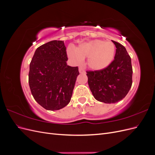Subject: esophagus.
<instances>
[{
  "label": "esophagus",
  "instance_id": "34e87169",
  "mask_svg": "<svg viewBox=\"0 0 155 155\" xmlns=\"http://www.w3.org/2000/svg\"><path fill=\"white\" fill-rule=\"evenodd\" d=\"M79 73H84V74L86 73V72L85 71V68L82 67H80L79 68Z\"/></svg>",
  "mask_w": 155,
  "mask_h": 155
}]
</instances>
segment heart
Segmentation results:
<instances>
[{
    "label": "heart",
    "mask_w": 155,
    "mask_h": 155,
    "mask_svg": "<svg viewBox=\"0 0 155 155\" xmlns=\"http://www.w3.org/2000/svg\"><path fill=\"white\" fill-rule=\"evenodd\" d=\"M69 57L78 63L82 62L83 57H88V65L93 70H101L112 62L115 55V46L111 41L104 42L95 39L83 43L74 49H68Z\"/></svg>",
    "instance_id": "b5f03b06"
}]
</instances>
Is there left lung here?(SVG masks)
Segmentation results:
<instances>
[{"mask_svg":"<svg viewBox=\"0 0 155 155\" xmlns=\"http://www.w3.org/2000/svg\"><path fill=\"white\" fill-rule=\"evenodd\" d=\"M116 46L114 59L104 69L87 71L88 84L93 96L105 104L123 100L132 86L131 59L125 46L111 40Z\"/></svg>","mask_w":155,"mask_h":155,"instance_id":"8db88e82","label":"left lung"}]
</instances>
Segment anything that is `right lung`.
Segmentation results:
<instances>
[{"mask_svg":"<svg viewBox=\"0 0 155 155\" xmlns=\"http://www.w3.org/2000/svg\"><path fill=\"white\" fill-rule=\"evenodd\" d=\"M63 41L54 40L37 48L30 64L28 81L35 100L46 110H59L71 100L78 67L67 65Z\"/></svg>","mask_w":155,"mask_h":155,"instance_id":"right-lung-1","label":"right lung"}]
</instances>
